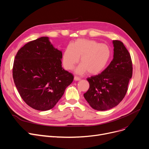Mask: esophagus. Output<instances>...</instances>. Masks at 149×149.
<instances>
[{"instance_id":"34e87169","label":"esophagus","mask_w":149,"mask_h":149,"mask_svg":"<svg viewBox=\"0 0 149 149\" xmlns=\"http://www.w3.org/2000/svg\"><path fill=\"white\" fill-rule=\"evenodd\" d=\"M81 79L79 77H77V76H74V80L75 81H79Z\"/></svg>"}]
</instances>
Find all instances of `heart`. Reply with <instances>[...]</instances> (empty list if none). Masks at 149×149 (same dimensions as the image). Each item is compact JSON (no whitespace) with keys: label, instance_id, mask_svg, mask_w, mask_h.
I'll list each match as a JSON object with an SVG mask.
<instances>
[{"label":"heart","instance_id":"heart-1","mask_svg":"<svg viewBox=\"0 0 149 149\" xmlns=\"http://www.w3.org/2000/svg\"><path fill=\"white\" fill-rule=\"evenodd\" d=\"M111 50L105 45L94 40L80 38L67 46L63 56V63L66 69H72L79 62L76 69L77 74L89 72L98 74L106 68L111 58Z\"/></svg>","mask_w":149,"mask_h":149}]
</instances>
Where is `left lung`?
<instances>
[{"mask_svg": "<svg viewBox=\"0 0 149 149\" xmlns=\"http://www.w3.org/2000/svg\"><path fill=\"white\" fill-rule=\"evenodd\" d=\"M113 58L101 74L88 78V91L84 97L97 111H107L118 105L127 91L132 76L131 57L123 43L113 40Z\"/></svg>", "mask_w": 149, "mask_h": 149, "instance_id": "obj_1", "label": "left lung"}]
</instances>
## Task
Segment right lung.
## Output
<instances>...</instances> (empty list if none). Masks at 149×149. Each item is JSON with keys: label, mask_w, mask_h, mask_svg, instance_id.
<instances>
[{"label": "right lung", "mask_w": 149, "mask_h": 149, "mask_svg": "<svg viewBox=\"0 0 149 149\" xmlns=\"http://www.w3.org/2000/svg\"><path fill=\"white\" fill-rule=\"evenodd\" d=\"M62 52L48 37L26 43L15 57L14 84L23 101L36 110L52 109L73 81L74 76L62 68Z\"/></svg>", "instance_id": "add662e5"}]
</instances>
